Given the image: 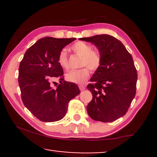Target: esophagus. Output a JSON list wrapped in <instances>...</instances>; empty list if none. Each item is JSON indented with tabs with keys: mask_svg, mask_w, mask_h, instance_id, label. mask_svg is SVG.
Here are the masks:
<instances>
[{
	"mask_svg": "<svg viewBox=\"0 0 157 157\" xmlns=\"http://www.w3.org/2000/svg\"><path fill=\"white\" fill-rule=\"evenodd\" d=\"M78 87H79V89H80L81 91H83V90H85V89H86L85 86H83V85H79Z\"/></svg>",
	"mask_w": 157,
	"mask_h": 157,
	"instance_id": "1",
	"label": "esophagus"
}]
</instances>
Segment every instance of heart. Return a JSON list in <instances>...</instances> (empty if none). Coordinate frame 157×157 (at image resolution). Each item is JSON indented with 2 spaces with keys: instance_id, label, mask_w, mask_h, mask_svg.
<instances>
[{
  "instance_id": "b5f03b06",
  "label": "heart",
  "mask_w": 157,
  "mask_h": 157,
  "mask_svg": "<svg viewBox=\"0 0 157 157\" xmlns=\"http://www.w3.org/2000/svg\"><path fill=\"white\" fill-rule=\"evenodd\" d=\"M71 49L78 56H81V67H84L76 71H71L66 74V79L70 82L83 83L88 80L90 69L93 71L98 70L102 62V56L98 51L92 50L91 45L83 41H78L73 45ZM58 63L63 69L68 68V61L66 51L63 49L58 56Z\"/></svg>"
}]
</instances>
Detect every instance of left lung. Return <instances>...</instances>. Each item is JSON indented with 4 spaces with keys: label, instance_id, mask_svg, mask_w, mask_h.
Instances as JSON below:
<instances>
[{
    "label": "left lung",
    "instance_id": "left-lung-1",
    "mask_svg": "<svg viewBox=\"0 0 157 157\" xmlns=\"http://www.w3.org/2000/svg\"><path fill=\"white\" fill-rule=\"evenodd\" d=\"M79 40L94 44L102 56L87 86L93 96L87 112L95 121H115L126 114L136 95L137 72L132 55L119 40L107 34Z\"/></svg>",
    "mask_w": 157,
    "mask_h": 157
}]
</instances>
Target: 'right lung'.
Segmentation results:
<instances>
[{"instance_id": "right-lung-1", "label": "right lung", "mask_w": 157, "mask_h": 157, "mask_svg": "<svg viewBox=\"0 0 157 157\" xmlns=\"http://www.w3.org/2000/svg\"><path fill=\"white\" fill-rule=\"evenodd\" d=\"M71 38H40L28 48L18 69V84L24 106L40 121L53 122L65 117L68 104L80 94L76 83L64 81L58 56ZM59 79L56 89L50 81ZM56 83V82H54Z\"/></svg>"}]
</instances>
